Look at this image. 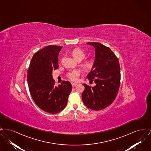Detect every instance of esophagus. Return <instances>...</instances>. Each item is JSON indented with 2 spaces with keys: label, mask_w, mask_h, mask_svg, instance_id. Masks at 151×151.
Segmentation results:
<instances>
[{
  "label": "esophagus",
  "mask_w": 151,
  "mask_h": 151,
  "mask_svg": "<svg viewBox=\"0 0 151 151\" xmlns=\"http://www.w3.org/2000/svg\"><path fill=\"white\" fill-rule=\"evenodd\" d=\"M77 86V84H75V83H72V87H75Z\"/></svg>",
  "instance_id": "1"
}]
</instances>
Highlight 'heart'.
Listing matches in <instances>:
<instances>
[{
	"instance_id": "1",
	"label": "heart",
	"mask_w": 151,
	"mask_h": 151,
	"mask_svg": "<svg viewBox=\"0 0 151 151\" xmlns=\"http://www.w3.org/2000/svg\"><path fill=\"white\" fill-rule=\"evenodd\" d=\"M72 55L75 58V59H76L78 61H81L84 58H85V54L84 52L79 49H75L72 52ZM93 63L92 61L88 60L86 61L84 63L83 65L86 69H89L92 67ZM81 72L79 70H70L67 73V76L68 78L70 79L71 81H76L78 80L79 76L80 75Z\"/></svg>"
}]
</instances>
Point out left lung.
<instances>
[{
	"label": "left lung",
	"instance_id": "1",
	"mask_svg": "<svg viewBox=\"0 0 151 151\" xmlns=\"http://www.w3.org/2000/svg\"><path fill=\"white\" fill-rule=\"evenodd\" d=\"M95 49L93 65L87 78L94 81L96 86L83 84L85 90L82 100L87 108L100 110L108 107L115 100L120 86L119 60L111 49L99 42H88Z\"/></svg>",
	"mask_w": 151,
	"mask_h": 151
}]
</instances>
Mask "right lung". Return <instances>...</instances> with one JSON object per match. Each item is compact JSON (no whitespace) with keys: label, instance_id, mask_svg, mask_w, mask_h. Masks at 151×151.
<instances>
[{"label":"right lung","instance_id":"1","mask_svg":"<svg viewBox=\"0 0 151 151\" xmlns=\"http://www.w3.org/2000/svg\"><path fill=\"white\" fill-rule=\"evenodd\" d=\"M62 48L50 45L37 51L28 70V84L33 100L39 108L51 114H57L65 108L72 91L68 81L54 86L52 71L59 67L58 55Z\"/></svg>","mask_w":151,"mask_h":151}]
</instances>
